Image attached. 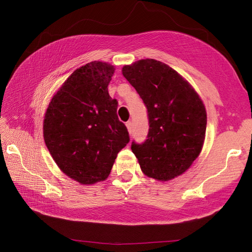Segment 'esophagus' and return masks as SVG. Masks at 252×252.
Returning <instances> with one entry per match:
<instances>
[{
  "label": "esophagus",
  "instance_id": "esophagus-1",
  "mask_svg": "<svg viewBox=\"0 0 252 252\" xmlns=\"http://www.w3.org/2000/svg\"><path fill=\"white\" fill-rule=\"evenodd\" d=\"M126 127H127V129H128V132L131 133V131H132V123H131L130 121L127 122V123H126Z\"/></svg>",
  "mask_w": 252,
  "mask_h": 252
}]
</instances>
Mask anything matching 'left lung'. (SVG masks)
Wrapping results in <instances>:
<instances>
[{"mask_svg": "<svg viewBox=\"0 0 252 252\" xmlns=\"http://www.w3.org/2000/svg\"><path fill=\"white\" fill-rule=\"evenodd\" d=\"M147 107L149 131L131 150L149 178L169 181L185 172L202 150L207 114L190 84L168 65L154 59L122 68Z\"/></svg>", "mask_w": 252, "mask_h": 252, "instance_id": "8db88e82", "label": "left lung"}]
</instances>
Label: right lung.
<instances>
[{"label":"right lung","instance_id":"add662e5","mask_svg":"<svg viewBox=\"0 0 252 252\" xmlns=\"http://www.w3.org/2000/svg\"><path fill=\"white\" fill-rule=\"evenodd\" d=\"M114 67L90 62L74 70L53 95L43 133L52 158L70 179L94 184L108 178L129 133L108 94Z\"/></svg>","mask_w":252,"mask_h":252}]
</instances>
